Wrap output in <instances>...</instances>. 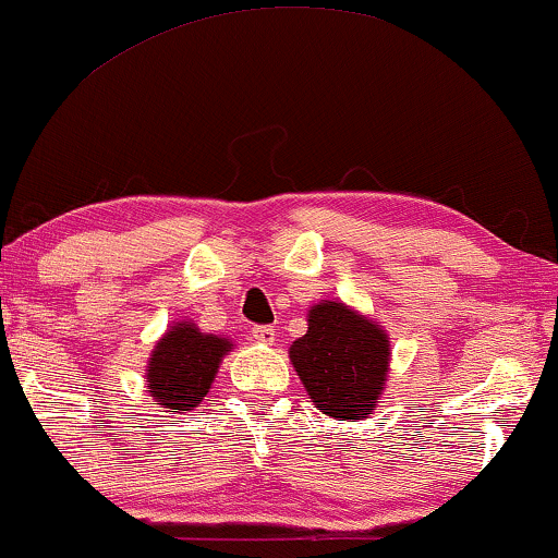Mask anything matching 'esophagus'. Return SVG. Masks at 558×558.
I'll return each mask as SVG.
<instances>
[{
    "label": "esophagus",
    "instance_id": "34e87169",
    "mask_svg": "<svg viewBox=\"0 0 558 558\" xmlns=\"http://www.w3.org/2000/svg\"><path fill=\"white\" fill-rule=\"evenodd\" d=\"M251 336L256 338L258 343H274V336H277V330H274V325H253Z\"/></svg>",
    "mask_w": 558,
    "mask_h": 558
}]
</instances>
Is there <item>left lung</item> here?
Returning a JSON list of instances; mask_svg holds the SVG:
<instances>
[{
  "instance_id": "8db88e82",
  "label": "left lung",
  "mask_w": 558,
  "mask_h": 558,
  "mask_svg": "<svg viewBox=\"0 0 558 558\" xmlns=\"http://www.w3.org/2000/svg\"><path fill=\"white\" fill-rule=\"evenodd\" d=\"M307 332L289 359L317 408L330 417L361 421L372 415L389 366V341L379 325L351 313L343 302L310 310Z\"/></svg>"
}]
</instances>
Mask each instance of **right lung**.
<instances>
[{
  "mask_svg": "<svg viewBox=\"0 0 558 558\" xmlns=\"http://www.w3.org/2000/svg\"><path fill=\"white\" fill-rule=\"evenodd\" d=\"M230 349L226 338L199 332L194 325L179 323L158 341L148 364V392L169 412L192 410L205 400L220 359Z\"/></svg>",
  "mask_w": 558,
  "mask_h": 558,
  "instance_id": "obj_1",
  "label": "right lung"
}]
</instances>
